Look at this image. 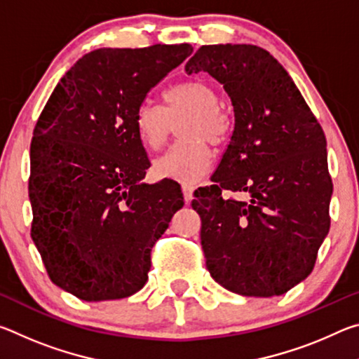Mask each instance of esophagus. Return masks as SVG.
I'll use <instances>...</instances> for the list:
<instances>
[{"label":"esophagus","instance_id":"esophagus-1","mask_svg":"<svg viewBox=\"0 0 359 359\" xmlns=\"http://www.w3.org/2000/svg\"><path fill=\"white\" fill-rule=\"evenodd\" d=\"M182 191H184V198L187 203L191 201L193 198V191H194V187L191 184H182Z\"/></svg>","mask_w":359,"mask_h":359}]
</instances>
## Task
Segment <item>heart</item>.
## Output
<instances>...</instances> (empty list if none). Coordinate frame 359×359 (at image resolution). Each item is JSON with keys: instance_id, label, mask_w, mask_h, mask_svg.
Segmentation results:
<instances>
[{"instance_id": "obj_1", "label": "heart", "mask_w": 359, "mask_h": 359, "mask_svg": "<svg viewBox=\"0 0 359 359\" xmlns=\"http://www.w3.org/2000/svg\"><path fill=\"white\" fill-rule=\"evenodd\" d=\"M165 106L144 101L135 112V130L145 147L158 149L166 141L172 123L179 125L182 141L172 144L154 161V172L160 179L194 182L201 179L212 165L208 147L222 144L229 135L231 123L218 106L220 96L210 83L190 81L168 88Z\"/></svg>"}]
</instances>
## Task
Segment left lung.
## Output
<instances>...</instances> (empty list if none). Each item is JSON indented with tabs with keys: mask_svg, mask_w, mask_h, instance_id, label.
<instances>
[{
	"mask_svg": "<svg viewBox=\"0 0 359 359\" xmlns=\"http://www.w3.org/2000/svg\"><path fill=\"white\" fill-rule=\"evenodd\" d=\"M223 85L234 130L214 185L194 191L212 278L241 296L287 293L311 274L330 231L326 137L287 69L250 44L203 46L185 65ZM223 189L247 200H224Z\"/></svg>",
	"mask_w": 359,
	"mask_h": 359,
	"instance_id": "8db88e82",
	"label": "left lung"
}]
</instances>
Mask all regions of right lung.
Segmentation results:
<instances>
[{
    "label": "right lung",
    "mask_w": 359,
    "mask_h": 359,
    "mask_svg": "<svg viewBox=\"0 0 359 359\" xmlns=\"http://www.w3.org/2000/svg\"><path fill=\"white\" fill-rule=\"evenodd\" d=\"M190 44L98 48L60 79L33 133L32 239L50 280L82 301L121 299L149 278L150 252L184 208L150 161L135 112L190 57Z\"/></svg>",
    "instance_id": "add662e5"
}]
</instances>
